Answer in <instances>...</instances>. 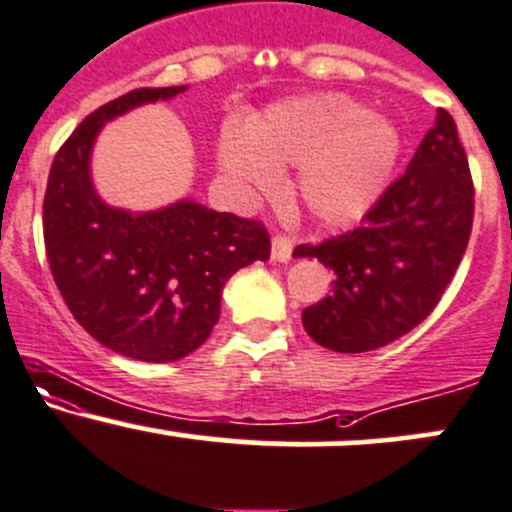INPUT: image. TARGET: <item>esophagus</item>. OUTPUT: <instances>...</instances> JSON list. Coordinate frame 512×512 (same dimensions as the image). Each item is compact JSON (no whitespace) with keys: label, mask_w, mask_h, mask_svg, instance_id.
Returning <instances> with one entry per match:
<instances>
[{"label":"esophagus","mask_w":512,"mask_h":512,"mask_svg":"<svg viewBox=\"0 0 512 512\" xmlns=\"http://www.w3.org/2000/svg\"><path fill=\"white\" fill-rule=\"evenodd\" d=\"M291 252H294V243H291V238H286V235H274L272 238V260L274 262H289L291 260Z\"/></svg>","instance_id":"obj_1"}]
</instances>
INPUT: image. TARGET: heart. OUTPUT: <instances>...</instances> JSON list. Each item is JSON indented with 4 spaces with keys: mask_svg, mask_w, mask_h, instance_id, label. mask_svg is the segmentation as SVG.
I'll return each mask as SVG.
<instances>
[{
    "mask_svg": "<svg viewBox=\"0 0 512 512\" xmlns=\"http://www.w3.org/2000/svg\"><path fill=\"white\" fill-rule=\"evenodd\" d=\"M401 131L345 94H311L269 106L243 133H223L218 160L240 187L267 192L299 167L296 196L325 226L372 211L401 160Z\"/></svg>",
    "mask_w": 512,
    "mask_h": 512,
    "instance_id": "b5f03b06",
    "label": "heart"
}]
</instances>
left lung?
<instances>
[{
	"label": "left lung",
	"instance_id": "obj_1",
	"mask_svg": "<svg viewBox=\"0 0 512 512\" xmlns=\"http://www.w3.org/2000/svg\"><path fill=\"white\" fill-rule=\"evenodd\" d=\"M474 223V182L457 123L437 111L408 170L362 226L294 257L333 269V289L301 313L303 328L333 352H369L411 333L445 294Z\"/></svg>",
	"mask_w": 512,
	"mask_h": 512
}]
</instances>
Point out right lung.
I'll return each mask as SVG.
<instances>
[{
  "mask_svg": "<svg viewBox=\"0 0 512 512\" xmlns=\"http://www.w3.org/2000/svg\"><path fill=\"white\" fill-rule=\"evenodd\" d=\"M184 89L143 87L99 106L58 150L43 199L50 272L72 316L109 350L155 364L204 345L228 279L269 257L260 221L192 199L148 213L99 199L89 157L101 126Z\"/></svg>",
  "mask_w": 512,
  "mask_h": 512,
  "instance_id": "obj_1",
  "label": "right lung"
}]
</instances>
